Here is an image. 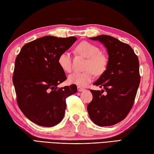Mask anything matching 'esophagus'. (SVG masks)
Returning a JSON list of instances; mask_svg holds the SVG:
<instances>
[{
    "label": "esophagus",
    "mask_w": 154,
    "mask_h": 154,
    "mask_svg": "<svg viewBox=\"0 0 154 154\" xmlns=\"http://www.w3.org/2000/svg\"><path fill=\"white\" fill-rule=\"evenodd\" d=\"M77 90L79 91H85V89L82 88V87L78 86V87H77Z\"/></svg>",
    "instance_id": "esophagus-1"
}]
</instances>
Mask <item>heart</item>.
<instances>
[{"instance_id": "b5f03b06", "label": "heart", "mask_w": 154, "mask_h": 154, "mask_svg": "<svg viewBox=\"0 0 154 154\" xmlns=\"http://www.w3.org/2000/svg\"><path fill=\"white\" fill-rule=\"evenodd\" d=\"M77 52L83 57L88 58L85 69L83 72H75L68 77V81L71 84L79 87H85L90 83L94 78V73L100 75L105 71L108 63V57L100 52L97 46L88 42H83L77 47ZM58 63L60 68L65 72L71 71V57L69 51L61 53L58 58Z\"/></svg>"}]
</instances>
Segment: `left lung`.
<instances>
[{"label": "left lung", "instance_id": "8db88e82", "mask_svg": "<svg viewBox=\"0 0 154 154\" xmlns=\"http://www.w3.org/2000/svg\"><path fill=\"white\" fill-rule=\"evenodd\" d=\"M104 44L108 54L105 71L94 85L103 88L92 90L88 105L89 116L100 127L112 126L126 118L133 105L140 83L138 57L127 44L107 35L89 38ZM105 91L106 95L102 94Z\"/></svg>", "mask_w": 154, "mask_h": 154}]
</instances>
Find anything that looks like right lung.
Returning <instances> with one entry per match:
<instances>
[{"label": "right lung", "instance_id": "obj_1", "mask_svg": "<svg viewBox=\"0 0 154 154\" xmlns=\"http://www.w3.org/2000/svg\"><path fill=\"white\" fill-rule=\"evenodd\" d=\"M76 40L73 36H44L25 44L16 58L13 83L17 102L36 125L50 127L59 123L65 115L66 98L77 91L74 84L57 87L66 79L58 58Z\"/></svg>", "mask_w": 154, "mask_h": 154}]
</instances>
